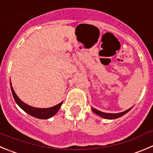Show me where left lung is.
Masks as SVG:
<instances>
[{"instance_id": "obj_1", "label": "left lung", "mask_w": 153, "mask_h": 153, "mask_svg": "<svg viewBox=\"0 0 153 153\" xmlns=\"http://www.w3.org/2000/svg\"><path fill=\"white\" fill-rule=\"evenodd\" d=\"M132 107H131V108H129L128 110H126V111L124 112H122V113H104V112H101V111H99V110H96V109L93 108V107H91V110H92V111L94 112L95 114H97V116H101V117L102 118H104V119H117V118L119 117H121V116H123V115H125L126 113H127L129 111V110H131V109L132 108Z\"/></svg>"}]
</instances>
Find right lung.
<instances>
[{
	"label": "right lung",
	"instance_id": "1",
	"mask_svg": "<svg viewBox=\"0 0 153 153\" xmlns=\"http://www.w3.org/2000/svg\"><path fill=\"white\" fill-rule=\"evenodd\" d=\"M10 87H11V91H12L13 96L14 97V100L16 102V104L24 110L27 113H28L30 116H34V117L37 118V119H47L53 116L54 115L56 114L57 112L59 111L60 109L61 106H62V103L61 102L60 104H57V105L54 106L52 107H49V108H37V107H33L31 106H29L27 104H25L23 101L19 98L18 96L16 95V92L14 91L13 88L12 86V84L10 82Z\"/></svg>",
	"mask_w": 153,
	"mask_h": 153
}]
</instances>
